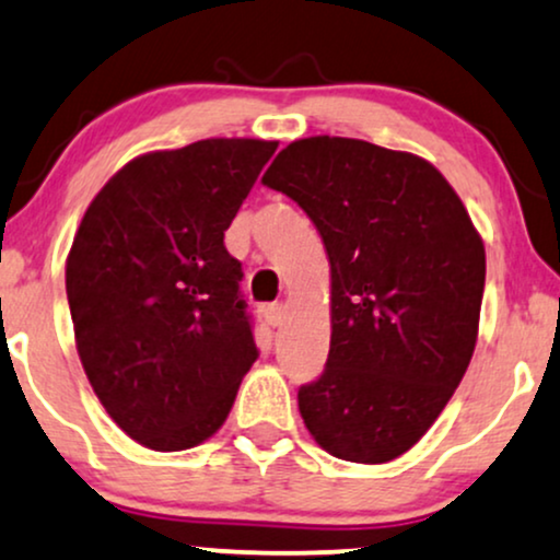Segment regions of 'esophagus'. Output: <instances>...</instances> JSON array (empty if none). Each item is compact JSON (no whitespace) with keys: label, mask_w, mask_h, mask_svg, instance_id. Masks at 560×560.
<instances>
[{"label":"esophagus","mask_w":560,"mask_h":560,"mask_svg":"<svg viewBox=\"0 0 560 560\" xmlns=\"http://www.w3.org/2000/svg\"><path fill=\"white\" fill-rule=\"evenodd\" d=\"M285 317H288V306L285 304H272V306L265 308V319L272 327H280L282 322H285Z\"/></svg>","instance_id":"obj_1"}]
</instances>
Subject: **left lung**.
Wrapping results in <instances>:
<instances>
[{
    "mask_svg": "<svg viewBox=\"0 0 560 560\" xmlns=\"http://www.w3.org/2000/svg\"><path fill=\"white\" fill-rule=\"evenodd\" d=\"M261 183L304 209L330 259V353L299 390L306 430L343 462H393L475 353L482 238L435 164L359 138L288 143Z\"/></svg>",
    "mask_w": 560,
    "mask_h": 560,
    "instance_id": "obj_1",
    "label": "left lung"
}]
</instances>
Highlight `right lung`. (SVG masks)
Returning a JSON list of instances; mask_svg holds the SVG:
<instances>
[{
  "label": "right lung",
  "mask_w": 560,
  "mask_h": 560,
  "mask_svg": "<svg viewBox=\"0 0 560 560\" xmlns=\"http://www.w3.org/2000/svg\"><path fill=\"white\" fill-rule=\"evenodd\" d=\"M278 141L207 138L117 170L72 238L78 357L128 438L186 451L220 430L259 357L225 230Z\"/></svg>",
  "instance_id": "right-lung-1"
}]
</instances>
